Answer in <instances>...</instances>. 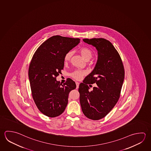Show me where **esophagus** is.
Segmentation results:
<instances>
[{"label": "esophagus", "instance_id": "1", "mask_svg": "<svg viewBox=\"0 0 151 151\" xmlns=\"http://www.w3.org/2000/svg\"><path fill=\"white\" fill-rule=\"evenodd\" d=\"M76 88H78L79 87V83L78 82H76Z\"/></svg>", "mask_w": 151, "mask_h": 151}]
</instances>
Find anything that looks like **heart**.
I'll return each instance as SVG.
<instances>
[{"label":"heart","mask_w":151,"mask_h":151,"mask_svg":"<svg viewBox=\"0 0 151 151\" xmlns=\"http://www.w3.org/2000/svg\"><path fill=\"white\" fill-rule=\"evenodd\" d=\"M79 52L81 53V56L86 61L89 60L92 57L93 53L91 50L87 47H82L79 49ZM72 55V51H68L67 52L64 57V60L65 62L69 61L71 58ZM86 74V72L84 70H76L74 72L71 73V76L75 79H79L82 78L85 74Z\"/></svg>","instance_id":"obj_1"}]
</instances>
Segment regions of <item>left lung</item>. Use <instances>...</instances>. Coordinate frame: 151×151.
Listing matches in <instances>:
<instances>
[{"mask_svg":"<svg viewBox=\"0 0 151 151\" xmlns=\"http://www.w3.org/2000/svg\"><path fill=\"white\" fill-rule=\"evenodd\" d=\"M83 40L95 47L98 58L92 72L79 84L80 103L85 116L98 120L105 117L119 100L124 80V67L119 53L108 40L103 38ZM94 83L97 86L90 91L88 85Z\"/></svg>","mask_w":151,"mask_h":151,"instance_id":"8db88e82","label":"left lung"}]
</instances>
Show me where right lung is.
Masks as SVG:
<instances>
[{"instance_id":"add662e5","label":"right lung","mask_w":151,"mask_h":151,"mask_svg":"<svg viewBox=\"0 0 151 151\" xmlns=\"http://www.w3.org/2000/svg\"><path fill=\"white\" fill-rule=\"evenodd\" d=\"M79 42L78 38L55 35L43 43L33 56L29 68L32 97L40 112L49 117L63 113L69 92L76 87L69 78L62 84L56 77L64 69L66 53Z\"/></svg>"}]
</instances>
